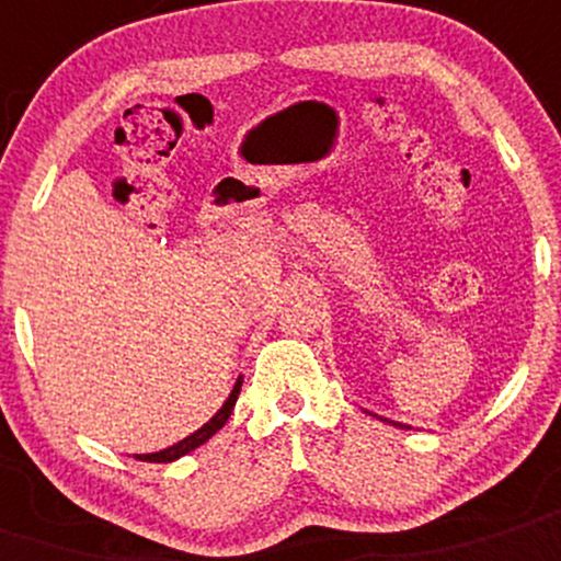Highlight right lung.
<instances>
[{
  "label": "right lung",
  "mask_w": 561,
  "mask_h": 561,
  "mask_svg": "<svg viewBox=\"0 0 561 561\" xmlns=\"http://www.w3.org/2000/svg\"><path fill=\"white\" fill-rule=\"evenodd\" d=\"M238 394H241V380H238L236 389H232V394L227 397V402H225V405H221V411L216 413L214 419H210L208 425H203L197 433H192V436H188V438L178 442L175 447L161 449V453H153V455H136V460H148V463H172V460L183 458V455H188V453H192V449H197L199 444H205L210 436H214V433H219L221 427H225V422H227V419H230L232 408H236Z\"/></svg>",
  "instance_id": "add662e5"
}]
</instances>
